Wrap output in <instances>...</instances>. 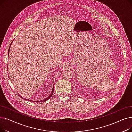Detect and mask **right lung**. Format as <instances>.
<instances>
[{
  "mask_svg": "<svg viewBox=\"0 0 132 132\" xmlns=\"http://www.w3.org/2000/svg\"><path fill=\"white\" fill-rule=\"evenodd\" d=\"M12 42H13V41L12 42V43H11V44H12ZM11 45H10V46H11ZM10 47H9V51H8V55H9V52H10ZM53 90H54V87L53 88V89H52V92H51V94H50V95H49V96H48L47 98H46L45 99H44V100H41V101H31V100H27V99H25V98H22V96H21L20 95H19V96L21 98H22V99H23V100H28V101H32V102H37V103H38V102H45V101H46L47 100H48V99H50L51 97H52V94H53Z\"/></svg>",
  "mask_w": 132,
  "mask_h": 132,
  "instance_id": "add662e5",
  "label": "right lung"
}]
</instances>
